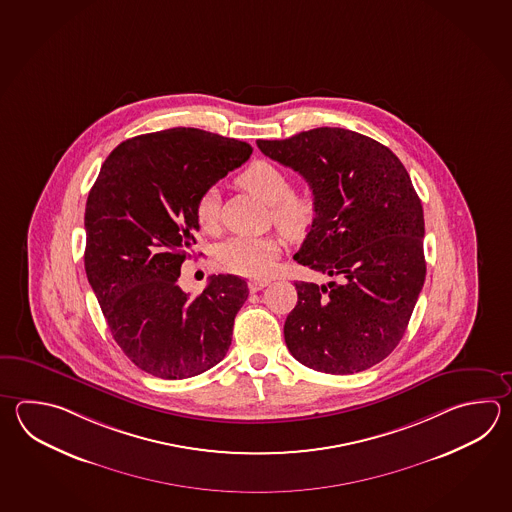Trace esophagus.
<instances>
[{
	"label": "esophagus",
	"instance_id": "34e87169",
	"mask_svg": "<svg viewBox=\"0 0 512 512\" xmlns=\"http://www.w3.org/2000/svg\"><path fill=\"white\" fill-rule=\"evenodd\" d=\"M270 284V281H266V279H253V281H250V292H259V290H262V288H266Z\"/></svg>",
	"mask_w": 512,
	"mask_h": 512
}]
</instances>
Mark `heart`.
<instances>
[{"instance_id":"1","label":"heart","mask_w":512,"mask_h":512,"mask_svg":"<svg viewBox=\"0 0 512 512\" xmlns=\"http://www.w3.org/2000/svg\"><path fill=\"white\" fill-rule=\"evenodd\" d=\"M240 188L250 191L272 206L273 222L288 237L306 235L317 217V202L308 191H292V177L270 160H257L237 177ZM195 219L204 231L219 224V193L206 189L195 206ZM281 251L277 237H231L219 248V261L231 272L246 277H268Z\"/></svg>"}]
</instances>
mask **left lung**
<instances>
[{
	"label": "left lung",
	"mask_w": 512,
	"mask_h": 512,
	"mask_svg": "<svg viewBox=\"0 0 512 512\" xmlns=\"http://www.w3.org/2000/svg\"><path fill=\"white\" fill-rule=\"evenodd\" d=\"M257 146L308 182L317 217L293 259L334 279L295 282L288 350L337 376L377 365L405 334L427 273L423 208L407 169L374 138L341 127Z\"/></svg>",
	"instance_id": "8db88e82"
}]
</instances>
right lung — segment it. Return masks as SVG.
<instances>
[{"mask_svg":"<svg viewBox=\"0 0 512 512\" xmlns=\"http://www.w3.org/2000/svg\"><path fill=\"white\" fill-rule=\"evenodd\" d=\"M251 151L195 127L138 135L111 151L89 191L87 279L113 339L151 376H199L230 348L246 281L213 275L191 299L178 277L197 244V200Z\"/></svg>","mask_w":512,"mask_h":512,"instance_id":"add662e5","label":"right lung"}]
</instances>
